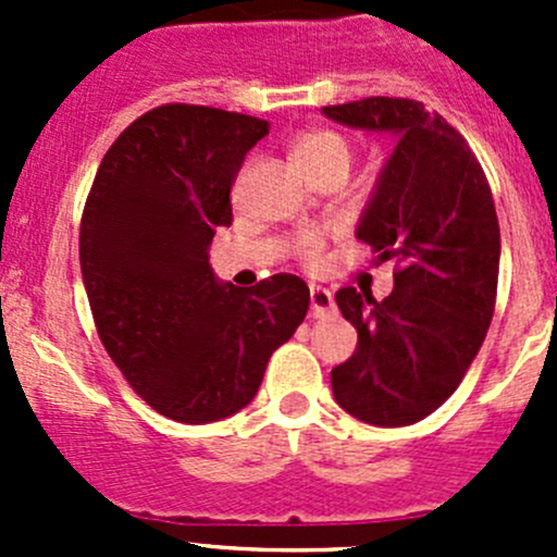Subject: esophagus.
<instances>
[{"instance_id":"esophagus-1","label":"esophagus","mask_w":557,"mask_h":557,"mask_svg":"<svg viewBox=\"0 0 557 557\" xmlns=\"http://www.w3.org/2000/svg\"><path fill=\"white\" fill-rule=\"evenodd\" d=\"M334 312V296L329 288H320V285H310V314L312 318H325V314Z\"/></svg>"}]
</instances>
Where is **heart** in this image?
Masks as SVG:
<instances>
[{"label":"heart","mask_w":557,"mask_h":557,"mask_svg":"<svg viewBox=\"0 0 557 557\" xmlns=\"http://www.w3.org/2000/svg\"><path fill=\"white\" fill-rule=\"evenodd\" d=\"M290 159H294L296 170L307 174V177H312L314 172L325 170V166H345L347 170L352 159V150L350 143H347L342 134L331 132V128H314V132L301 134V137L296 139L294 148H290ZM320 247H323L320 234H305V237H299V243H296V256H299L301 261L312 263L318 261Z\"/></svg>","instance_id":"b5f03b06"}]
</instances>
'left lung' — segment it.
Masks as SVG:
<instances>
[{"instance_id":"obj_1","label":"left lung","mask_w":557,"mask_h":557,"mask_svg":"<svg viewBox=\"0 0 557 557\" xmlns=\"http://www.w3.org/2000/svg\"><path fill=\"white\" fill-rule=\"evenodd\" d=\"M334 121L398 137L356 237L396 261L383 301L336 290L356 352L331 369L334 398L372 425H412L469 372L496 310L498 234L491 185L469 143L440 112L398 97L329 104Z\"/></svg>"}]
</instances>
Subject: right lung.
<instances>
[{"instance_id": "add662e5", "label": "right lung", "mask_w": 557, "mask_h": 557, "mask_svg": "<svg viewBox=\"0 0 557 557\" xmlns=\"http://www.w3.org/2000/svg\"><path fill=\"white\" fill-rule=\"evenodd\" d=\"M269 123L161 104L110 145L81 221V269L107 356L164 418L212 423L258 393L310 307L296 274L221 285L210 247L232 226V185Z\"/></svg>"}]
</instances>
